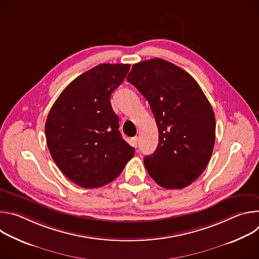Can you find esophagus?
Segmentation results:
<instances>
[{
	"label": "esophagus",
	"mask_w": 259,
	"mask_h": 259,
	"mask_svg": "<svg viewBox=\"0 0 259 259\" xmlns=\"http://www.w3.org/2000/svg\"><path fill=\"white\" fill-rule=\"evenodd\" d=\"M131 145H132L133 147H137V145H138V138H137V136H136V137H133V138L131 139Z\"/></svg>",
	"instance_id": "1"
}]
</instances>
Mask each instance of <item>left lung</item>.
Here are the masks:
<instances>
[{"mask_svg": "<svg viewBox=\"0 0 259 259\" xmlns=\"http://www.w3.org/2000/svg\"><path fill=\"white\" fill-rule=\"evenodd\" d=\"M131 83L149 101L159 130L157 150L143 160L159 186L180 190L205 170L215 142V116L196 80L179 66L154 58L135 63Z\"/></svg>", "mask_w": 259, "mask_h": 259, "instance_id": "obj_1", "label": "left lung"}]
</instances>
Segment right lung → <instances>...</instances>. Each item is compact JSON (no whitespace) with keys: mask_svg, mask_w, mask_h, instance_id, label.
I'll return each mask as SVG.
<instances>
[{"mask_svg":"<svg viewBox=\"0 0 259 259\" xmlns=\"http://www.w3.org/2000/svg\"><path fill=\"white\" fill-rule=\"evenodd\" d=\"M129 69L123 63L89 69L61 92L49 112L45 134L51 157L82 188L97 189L113 181L134 156L109 101Z\"/></svg>","mask_w":259,"mask_h":259,"instance_id":"1","label":"right lung"}]
</instances>
